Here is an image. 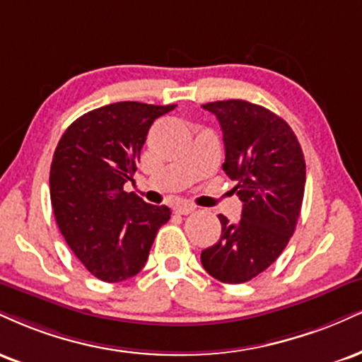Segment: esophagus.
<instances>
[{"mask_svg": "<svg viewBox=\"0 0 362 362\" xmlns=\"http://www.w3.org/2000/svg\"><path fill=\"white\" fill-rule=\"evenodd\" d=\"M194 211H195V207L192 206V204H178V206H175V212H177V214H182V216L192 214Z\"/></svg>", "mask_w": 362, "mask_h": 362, "instance_id": "obj_1", "label": "esophagus"}]
</instances>
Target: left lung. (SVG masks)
I'll list each match as a JSON object with an SVG mask.
<instances>
[{
    "label": "left lung",
    "mask_w": 362,
    "mask_h": 362,
    "mask_svg": "<svg viewBox=\"0 0 362 362\" xmlns=\"http://www.w3.org/2000/svg\"><path fill=\"white\" fill-rule=\"evenodd\" d=\"M219 119L223 170L243 202L236 224L219 214L221 238L200 255L223 283H245L275 263L288 245L305 192V158L293 129L267 107L243 99L204 104Z\"/></svg>",
    "instance_id": "1"
}]
</instances>
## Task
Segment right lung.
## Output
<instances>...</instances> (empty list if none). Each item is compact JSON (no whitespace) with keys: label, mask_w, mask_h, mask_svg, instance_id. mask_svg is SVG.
Wrapping results in <instances>:
<instances>
[{"label":"right lung","mask_w":362,"mask_h":362,"mask_svg":"<svg viewBox=\"0 0 362 362\" xmlns=\"http://www.w3.org/2000/svg\"><path fill=\"white\" fill-rule=\"evenodd\" d=\"M175 104L123 101L98 107L65 129L50 167V200L60 233L99 280L119 283L145 267L156 233L170 219L124 192L133 180L146 134Z\"/></svg>","instance_id":"right-lung-1"}]
</instances>
